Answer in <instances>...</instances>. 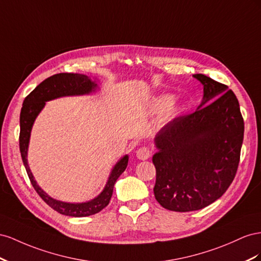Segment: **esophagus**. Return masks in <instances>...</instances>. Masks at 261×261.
<instances>
[{"mask_svg":"<svg viewBox=\"0 0 261 261\" xmlns=\"http://www.w3.org/2000/svg\"><path fill=\"white\" fill-rule=\"evenodd\" d=\"M150 155H151V150L147 146L140 147L137 151V158L139 160H142V161L147 160L148 158H150Z\"/></svg>","mask_w":261,"mask_h":261,"instance_id":"34e87169","label":"esophagus"}]
</instances>
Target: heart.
<instances>
[{
  "instance_id": "heart-1",
  "label": "heart",
  "mask_w": 261,
  "mask_h": 261,
  "mask_svg": "<svg viewBox=\"0 0 261 261\" xmlns=\"http://www.w3.org/2000/svg\"><path fill=\"white\" fill-rule=\"evenodd\" d=\"M172 97L168 94H162L156 96L150 103V110L152 113H159V111L164 109L163 119L168 120V119L175 117L178 111H179V103L177 101H170Z\"/></svg>"
}]
</instances>
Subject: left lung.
I'll return each instance as SVG.
<instances>
[{"mask_svg": "<svg viewBox=\"0 0 261 261\" xmlns=\"http://www.w3.org/2000/svg\"><path fill=\"white\" fill-rule=\"evenodd\" d=\"M203 99L195 113L175 118L155 137L154 196L167 210L203 209L234 180L244 139V119L233 91L204 74Z\"/></svg>", "mask_w": 261, "mask_h": 261, "instance_id": "1", "label": "left lung"}]
</instances>
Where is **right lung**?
<instances>
[{
	"label": "right lung",
	"instance_id": "add662e5",
	"mask_svg": "<svg viewBox=\"0 0 261 261\" xmlns=\"http://www.w3.org/2000/svg\"><path fill=\"white\" fill-rule=\"evenodd\" d=\"M96 88H97V84L93 82L87 75H84V74H55V75H52L41 82V83L27 96L23 102V107H21L20 111L19 151L29 179H31L33 187L44 202L57 212L68 215V217H88V215L98 213L103 209V207H106L111 199V196H113L115 182L117 181L119 176L124 172L126 165H128L129 156L124 155L123 158L116 164L109 175L105 188H103V190L95 199L82 203L63 202V201H59L51 198L39 187L38 185H37L27 163L29 138H31L32 128L36 118L39 115L44 105H46V101L59 97H63V96H77L91 94L96 91Z\"/></svg>",
	"mask_w": 261,
	"mask_h": 261
}]
</instances>
